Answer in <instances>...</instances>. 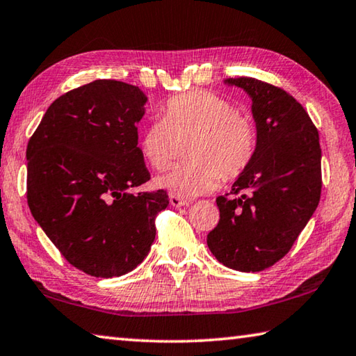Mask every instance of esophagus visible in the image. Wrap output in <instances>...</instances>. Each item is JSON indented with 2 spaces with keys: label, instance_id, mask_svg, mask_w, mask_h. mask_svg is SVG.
<instances>
[{
  "label": "esophagus",
  "instance_id": "1",
  "mask_svg": "<svg viewBox=\"0 0 356 356\" xmlns=\"http://www.w3.org/2000/svg\"><path fill=\"white\" fill-rule=\"evenodd\" d=\"M170 204L172 207H185V206H188L190 201H186V200H184V197H179L176 195H171L170 196Z\"/></svg>",
  "mask_w": 356,
  "mask_h": 356
}]
</instances>
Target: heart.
<instances>
[{
	"label": "heart",
	"mask_w": 356,
	"mask_h": 356,
	"mask_svg": "<svg viewBox=\"0 0 356 356\" xmlns=\"http://www.w3.org/2000/svg\"><path fill=\"white\" fill-rule=\"evenodd\" d=\"M163 116L140 136V154L155 171L170 166L177 141L190 140L186 159L155 179L156 188L184 200L213 191L222 179H236L251 165L257 149L254 120L210 91H190L166 102Z\"/></svg>",
	"instance_id": "obj_1"
}]
</instances>
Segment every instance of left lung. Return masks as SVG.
I'll use <instances>...</instances> for the list:
<instances>
[{
    "instance_id": "8db88e82",
    "label": "left lung",
    "mask_w": 356,
    "mask_h": 356,
    "mask_svg": "<svg viewBox=\"0 0 356 356\" xmlns=\"http://www.w3.org/2000/svg\"><path fill=\"white\" fill-rule=\"evenodd\" d=\"M252 100L257 149L232 185L216 197L220 221L207 246L226 267L261 272L292 248L318 206L322 150L309 114L284 89L256 78H227Z\"/></svg>"
}]
</instances>
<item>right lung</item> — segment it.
I'll use <instances>...</instances> for the list:
<instances>
[{
	"mask_svg": "<svg viewBox=\"0 0 356 356\" xmlns=\"http://www.w3.org/2000/svg\"><path fill=\"white\" fill-rule=\"evenodd\" d=\"M147 97L138 86L95 80L48 106L26 147V197L65 261L95 278L144 261L165 190L127 193L150 179L138 147Z\"/></svg>",
	"mask_w": 356,
	"mask_h": 356,
	"instance_id": "right-lung-1",
	"label": "right lung"
}]
</instances>
